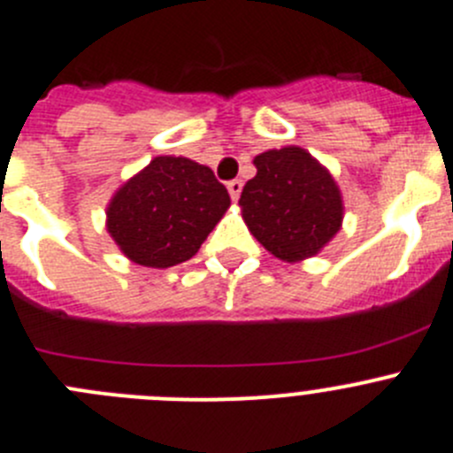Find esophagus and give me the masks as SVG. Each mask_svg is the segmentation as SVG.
Instances as JSON below:
<instances>
[{"mask_svg": "<svg viewBox=\"0 0 453 453\" xmlns=\"http://www.w3.org/2000/svg\"><path fill=\"white\" fill-rule=\"evenodd\" d=\"M242 189H243V182L242 180H230V182H227V191H230L232 201H239V196H242Z\"/></svg>", "mask_w": 453, "mask_h": 453, "instance_id": "obj_1", "label": "esophagus"}]
</instances>
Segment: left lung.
I'll use <instances>...</instances> for the list:
<instances>
[{
	"mask_svg": "<svg viewBox=\"0 0 453 453\" xmlns=\"http://www.w3.org/2000/svg\"><path fill=\"white\" fill-rule=\"evenodd\" d=\"M255 166L257 176L239 198L248 230L284 262L316 255L343 221L341 191L329 171L297 146L266 150Z\"/></svg>",
	"mask_w": 453,
	"mask_h": 453,
	"instance_id": "1",
	"label": "left lung"
}]
</instances>
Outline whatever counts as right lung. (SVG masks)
<instances>
[{"mask_svg": "<svg viewBox=\"0 0 453 453\" xmlns=\"http://www.w3.org/2000/svg\"><path fill=\"white\" fill-rule=\"evenodd\" d=\"M230 194L210 166L162 156L130 178L108 207V232L128 259L169 268L196 255Z\"/></svg>", "mask_w": 453, "mask_h": 453, "instance_id": "obj_1", "label": "right lung"}]
</instances>
